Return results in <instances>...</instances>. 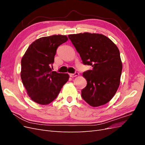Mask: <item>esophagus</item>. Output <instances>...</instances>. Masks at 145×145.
<instances>
[{"instance_id":"34e87169","label":"esophagus","mask_w":145,"mask_h":145,"mask_svg":"<svg viewBox=\"0 0 145 145\" xmlns=\"http://www.w3.org/2000/svg\"><path fill=\"white\" fill-rule=\"evenodd\" d=\"M78 75H79V73L77 72H76L75 73H74V74H69V76L71 77H76V76H78Z\"/></svg>"}]
</instances>
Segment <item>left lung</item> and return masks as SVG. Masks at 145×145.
I'll list each match as a JSON object with an SVG mask.
<instances>
[{"label": "left lung", "instance_id": "left-lung-1", "mask_svg": "<svg viewBox=\"0 0 145 145\" xmlns=\"http://www.w3.org/2000/svg\"><path fill=\"white\" fill-rule=\"evenodd\" d=\"M84 65L93 67L83 73L87 85L82 97L90 106L107 103L115 95L120 82L122 63L120 51L111 39L101 34H69Z\"/></svg>", "mask_w": 145, "mask_h": 145}]
</instances>
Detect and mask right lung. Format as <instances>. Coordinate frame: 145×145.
<instances>
[{"label":"right lung","instance_id":"obj_1","mask_svg":"<svg viewBox=\"0 0 145 145\" xmlns=\"http://www.w3.org/2000/svg\"><path fill=\"white\" fill-rule=\"evenodd\" d=\"M68 40L63 35L43 37L33 42L26 51L21 60L20 77L34 102L50 103L68 80V74L52 71L51 68L58 46Z\"/></svg>","mask_w":145,"mask_h":145}]
</instances>
